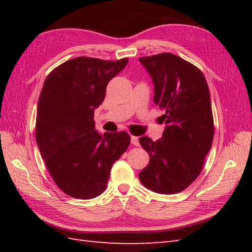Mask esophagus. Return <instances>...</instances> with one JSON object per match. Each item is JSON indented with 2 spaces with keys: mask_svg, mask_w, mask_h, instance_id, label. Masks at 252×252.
Listing matches in <instances>:
<instances>
[{
  "mask_svg": "<svg viewBox=\"0 0 252 252\" xmlns=\"http://www.w3.org/2000/svg\"><path fill=\"white\" fill-rule=\"evenodd\" d=\"M131 144L134 146L140 145V142H138V138L136 136H131Z\"/></svg>",
  "mask_w": 252,
  "mask_h": 252,
  "instance_id": "1",
  "label": "esophagus"
}]
</instances>
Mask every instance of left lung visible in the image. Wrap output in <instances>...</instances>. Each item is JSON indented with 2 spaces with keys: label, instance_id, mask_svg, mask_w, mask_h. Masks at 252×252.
Returning a JSON list of instances; mask_svg holds the SVG:
<instances>
[{
  "label": "left lung",
  "instance_id": "8db88e82",
  "mask_svg": "<svg viewBox=\"0 0 252 252\" xmlns=\"http://www.w3.org/2000/svg\"><path fill=\"white\" fill-rule=\"evenodd\" d=\"M154 83V103L163 111L162 137L140 138L149 162L138 178L158 194L171 195L189 187L200 174L210 151L215 126L210 92L203 73L171 53L140 57Z\"/></svg>",
  "mask_w": 252,
  "mask_h": 252
}]
</instances>
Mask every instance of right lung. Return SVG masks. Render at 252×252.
<instances>
[{
    "label": "right lung",
    "instance_id": "right-lung-1",
    "mask_svg": "<svg viewBox=\"0 0 252 252\" xmlns=\"http://www.w3.org/2000/svg\"><path fill=\"white\" fill-rule=\"evenodd\" d=\"M127 62L72 58L44 81L37 101L36 143L56 185L73 198L91 199L103 194L112 164L129 147L126 132L101 135L93 119L107 84Z\"/></svg>",
    "mask_w": 252,
    "mask_h": 252
}]
</instances>
